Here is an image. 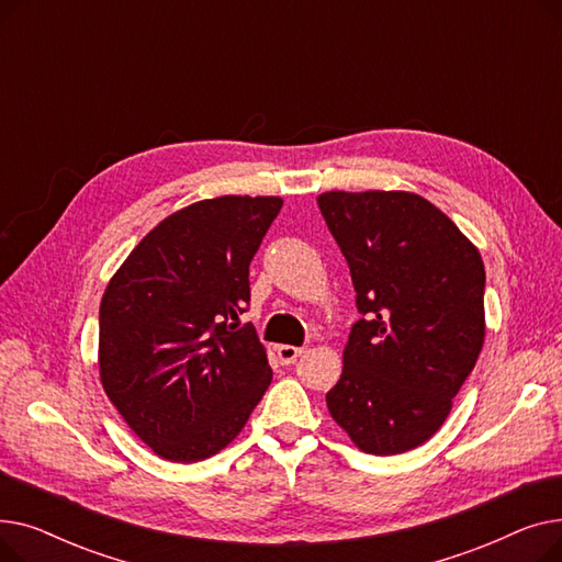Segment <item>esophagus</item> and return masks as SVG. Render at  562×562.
I'll return each mask as SVG.
<instances>
[{
	"mask_svg": "<svg viewBox=\"0 0 562 562\" xmlns=\"http://www.w3.org/2000/svg\"><path fill=\"white\" fill-rule=\"evenodd\" d=\"M305 352V348H299V346H278V360L289 367L296 362L301 356Z\"/></svg>",
	"mask_w": 562,
	"mask_h": 562,
	"instance_id": "34e87169",
	"label": "esophagus"
}]
</instances>
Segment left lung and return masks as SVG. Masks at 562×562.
<instances>
[{
  "instance_id": "1",
  "label": "left lung",
  "mask_w": 562,
  "mask_h": 562,
  "mask_svg": "<svg viewBox=\"0 0 562 562\" xmlns=\"http://www.w3.org/2000/svg\"><path fill=\"white\" fill-rule=\"evenodd\" d=\"M316 202L364 316L326 394L330 415L364 453L417 449L447 422L485 341L481 252L417 193L328 191Z\"/></svg>"
}]
</instances>
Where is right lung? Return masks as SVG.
Segmentation results:
<instances>
[{
    "label": "right lung",
    "instance_id": "obj_1",
    "mask_svg": "<svg viewBox=\"0 0 562 562\" xmlns=\"http://www.w3.org/2000/svg\"><path fill=\"white\" fill-rule=\"evenodd\" d=\"M282 210L276 195L193 202L147 232L100 303V380L159 458L198 462L241 432L273 371L255 328L250 261Z\"/></svg>",
    "mask_w": 562,
    "mask_h": 562
}]
</instances>
